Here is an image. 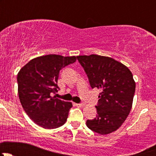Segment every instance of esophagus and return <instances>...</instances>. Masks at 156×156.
Returning a JSON list of instances; mask_svg holds the SVG:
<instances>
[{
    "label": "esophagus",
    "instance_id": "1",
    "mask_svg": "<svg viewBox=\"0 0 156 156\" xmlns=\"http://www.w3.org/2000/svg\"><path fill=\"white\" fill-rule=\"evenodd\" d=\"M75 105L76 106H78V107H83V106H84V103H75Z\"/></svg>",
    "mask_w": 156,
    "mask_h": 156
}]
</instances>
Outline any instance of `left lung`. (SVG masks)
I'll return each mask as SVG.
<instances>
[{
	"mask_svg": "<svg viewBox=\"0 0 156 156\" xmlns=\"http://www.w3.org/2000/svg\"><path fill=\"white\" fill-rule=\"evenodd\" d=\"M77 58L91 87L101 90L96 106L98 115L86 125L99 134H109L122 126L131 110L136 87L133 75L126 66L108 56L91 54Z\"/></svg>",
	"mask_w": 156,
	"mask_h": 156,
	"instance_id": "1",
	"label": "left lung"
}]
</instances>
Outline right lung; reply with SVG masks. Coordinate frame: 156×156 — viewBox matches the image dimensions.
I'll return each mask as SVG.
<instances>
[{
	"instance_id": "add662e5",
	"label": "right lung",
	"mask_w": 156,
	"mask_h": 156,
	"mask_svg": "<svg viewBox=\"0 0 156 156\" xmlns=\"http://www.w3.org/2000/svg\"><path fill=\"white\" fill-rule=\"evenodd\" d=\"M75 56H63L49 54L30 60L17 75L18 94L20 103L29 117L36 125L45 129L63 125L71 102L51 97L57 92L59 71L76 61Z\"/></svg>"
}]
</instances>
